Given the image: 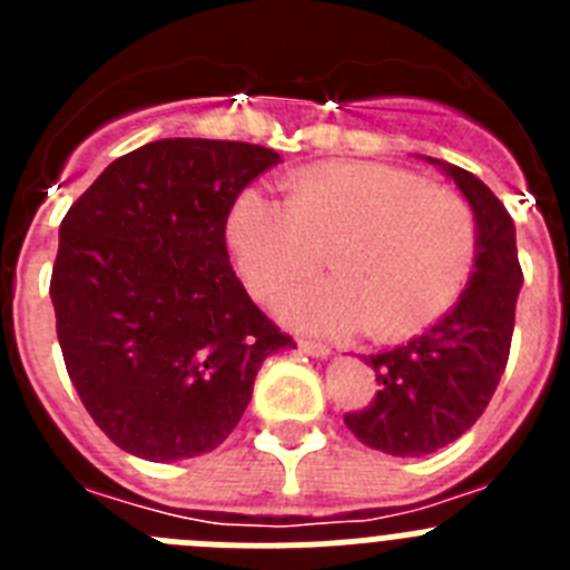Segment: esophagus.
Wrapping results in <instances>:
<instances>
[{
    "instance_id": "esophagus-1",
    "label": "esophagus",
    "mask_w": 570,
    "mask_h": 570,
    "mask_svg": "<svg viewBox=\"0 0 570 570\" xmlns=\"http://www.w3.org/2000/svg\"><path fill=\"white\" fill-rule=\"evenodd\" d=\"M299 347L311 356H328L331 354V347L325 345V342H316V340H299Z\"/></svg>"
}]
</instances>
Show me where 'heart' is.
I'll use <instances>...</instances> for the list:
<instances>
[{"mask_svg": "<svg viewBox=\"0 0 570 570\" xmlns=\"http://www.w3.org/2000/svg\"><path fill=\"white\" fill-rule=\"evenodd\" d=\"M239 274L276 302L325 262L328 279L302 288L288 316L305 328L365 325L376 342L431 328L454 308L476 265L480 230L460 190L380 163H325L296 170L285 205L248 190L228 216Z\"/></svg>", "mask_w": 570, "mask_h": 570, "instance_id": "1", "label": "heart"}]
</instances>
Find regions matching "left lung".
Instances as JSON below:
<instances>
[{
    "mask_svg": "<svg viewBox=\"0 0 570 570\" xmlns=\"http://www.w3.org/2000/svg\"><path fill=\"white\" fill-rule=\"evenodd\" d=\"M471 203L480 248L454 311L407 345L367 356L376 396L345 414L347 431L391 456L434 454L460 440L491 402L508 365L522 285L513 219L485 183L445 165Z\"/></svg>",
    "mask_w": 570,
    "mask_h": 570,
    "instance_id": "obj_1",
    "label": "left lung"
}]
</instances>
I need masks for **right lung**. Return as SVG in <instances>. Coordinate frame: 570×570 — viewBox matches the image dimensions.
<instances>
[{
	"label": "right lung",
	"instance_id": "add662e5",
	"mask_svg": "<svg viewBox=\"0 0 570 570\" xmlns=\"http://www.w3.org/2000/svg\"><path fill=\"white\" fill-rule=\"evenodd\" d=\"M279 154L159 139L70 205L50 274L65 367L114 445L150 462L208 454L239 425L265 356L296 347L230 268L236 196Z\"/></svg>",
	"mask_w": 570,
	"mask_h": 570
}]
</instances>
